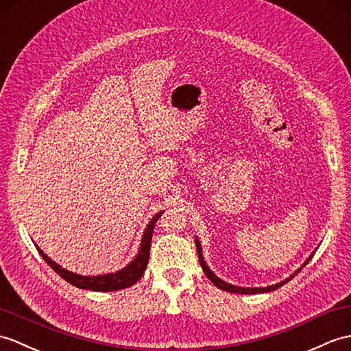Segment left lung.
<instances>
[{"mask_svg":"<svg viewBox=\"0 0 351 351\" xmlns=\"http://www.w3.org/2000/svg\"><path fill=\"white\" fill-rule=\"evenodd\" d=\"M195 248H197V254H199V262H200V266H202V269H203V272H205V275L208 276V278L213 281L215 286L218 287V289H221V290H226V291H230V293H241V295H257V293H267V291H274V290H276V289H280L281 286H284V284L286 282H289L291 278H295V275H298L300 271H302V267H305L306 265H308V262L309 260L313 258V254L309 256L306 260H305V263L300 266L298 271L293 274V275H290L289 278H286L284 281H281V282H276V284H274V286H269V287H238V286H233V284H229V282H226V281H223V280H219L218 276L210 271V269L206 266V262L205 260H203V254H202V247H200V242H199V239L195 238Z\"/></svg>","mask_w":351,"mask_h":351,"instance_id":"obj_1","label":"left lung"}]
</instances>
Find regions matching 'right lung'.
I'll list each match as a JSON object with an SVG mask.
<instances>
[{
  "label": "right lung",
  "instance_id": "right-lung-1",
  "mask_svg": "<svg viewBox=\"0 0 351 351\" xmlns=\"http://www.w3.org/2000/svg\"><path fill=\"white\" fill-rule=\"evenodd\" d=\"M162 213H165V210H161V213L154 215L148 227H146V230L142 236L141 248H138V252L133 262H130L125 267H122L121 271H118L115 274L95 275V276H84V275L73 274V272L67 271V269L61 267L60 265H56L53 260L49 258L37 245H36V248L40 252V256L43 257L45 262L51 266L53 271L61 276V278L73 284L75 287L93 290V291H115V290H121V289H127L130 286H133V284H136L145 274V269H146V266H148V260H149V250H151L154 227H156V223L158 221V218L161 217Z\"/></svg>",
  "mask_w": 351,
  "mask_h": 351
}]
</instances>
